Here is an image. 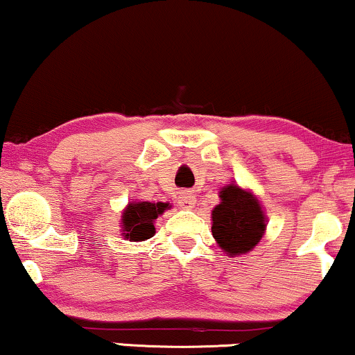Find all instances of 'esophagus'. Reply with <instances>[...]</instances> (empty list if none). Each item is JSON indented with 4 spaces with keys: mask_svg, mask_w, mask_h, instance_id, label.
<instances>
[{
    "mask_svg": "<svg viewBox=\"0 0 355 355\" xmlns=\"http://www.w3.org/2000/svg\"><path fill=\"white\" fill-rule=\"evenodd\" d=\"M195 196L190 193V191H182L180 195H178V205H180L182 208H185V210H190V208L195 207Z\"/></svg>",
    "mask_w": 355,
    "mask_h": 355,
    "instance_id": "obj_1",
    "label": "esophagus"
}]
</instances>
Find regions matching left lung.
Masks as SVG:
<instances>
[{
    "instance_id": "left-lung-1",
    "label": "left lung",
    "mask_w": 355,
    "mask_h": 355,
    "mask_svg": "<svg viewBox=\"0 0 355 355\" xmlns=\"http://www.w3.org/2000/svg\"><path fill=\"white\" fill-rule=\"evenodd\" d=\"M220 200L211 211L213 238L226 254H245L263 238L266 215L258 198L234 183L220 190Z\"/></svg>"
}]
</instances>
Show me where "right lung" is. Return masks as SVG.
Here are the masks:
<instances>
[{
	"mask_svg": "<svg viewBox=\"0 0 355 355\" xmlns=\"http://www.w3.org/2000/svg\"><path fill=\"white\" fill-rule=\"evenodd\" d=\"M168 208V203L132 202L122 213V236L129 241H145L155 234V221Z\"/></svg>",
	"mask_w": 355,
	"mask_h": 355,
	"instance_id": "1",
	"label": "right lung"
}]
</instances>
